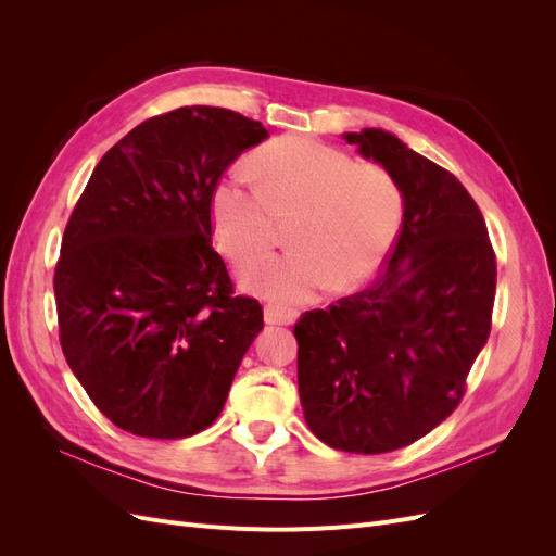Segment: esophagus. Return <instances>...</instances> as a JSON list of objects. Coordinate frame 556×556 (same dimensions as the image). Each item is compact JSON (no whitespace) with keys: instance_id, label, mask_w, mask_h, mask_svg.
<instances>
[{"instance_id":"1","label":"esophagus","mask_w":556,"mask_h":556,"mask_svg":"<svg viewBox=\"0 0 556 556\" xmlns=\"http://www.w3.org/2000/svg\"><path fill=\"white\" fill-rule=\"evenodd\" d=\"M264 319L268 325H292L296 319V311L282 308L278 304H266L264 306Z\"/></svg>"}]
</instances>
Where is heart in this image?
<instances>
[{"label": "heart", "instance_id": "obj_1", "mask_svg": "<svg viewBox=\"0 0 556 556\" xmlns=\"http://www.w3.org/2000/svg\"><path fill=\"white\" fill-rule=\"evenodd\" d=\"M260 182L243 169L215 185V241L231 262L260 255L274 241V215L296 217L292 250L243 266L252 292L299 304L329 282L355 288L390 255L406 213L401 185L382 166H362L339 148L282 137L255 155Z\"/></svg>", "mask_w": 556, "mask_h": 556}]
</instances>
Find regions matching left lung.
<instances>
[{
  "mask_svg": "<svg viewBox=\"0 0 556 556\" xmlns=\"http://www.w3.org/2000/svg\"><path fill=\"white\" fill-rule=\"evenodd\" d=\"M403 190L406 213L366 290L296 319L299 396L333 450L406 447L459 406L492 329L496 255L464 185L394 134H345Z\"/></svg>",
  "mask_w": 556,
  "mask_h": 556,
  "instance_id": "1",
  "label": "left lung"
}]
</instances>
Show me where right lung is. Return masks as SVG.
<instances>
[{"label":"right lung","instance_id":"right-lung-1","mask_svg":"<svg viewBox=\"0 0 556 556\" xmlns=\"http://www.w3.org/2000/svg\"><path fill=\"white\" fill-rule=\"evenodd\" d=\"M268 137L215 106L134 127L99 160L66 223L53 288L60 345L94 406L143 439L208 429L264 327L211 237L227 166Z\"/></svg>","mask_w":556,"mask_h":556}]
</instances>
